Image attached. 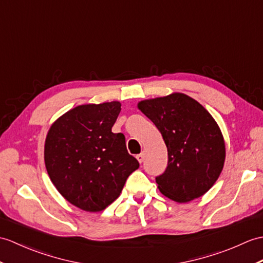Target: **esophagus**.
I'll list each match as a JSON object with an SVG mask.
<instances>
[{"label": "esophagus", "mask_w": 263, "mask_h": 263, "mask_svg": "<svg viewBox=\"0 0 263 263\" xmlns=\"http://www.w3.org/2000/svg\"><path fill=\"white\" fill-rule=\"evenodd\" d=\"M137 159H138V161L141 163L143 160H144V155L143 154H139V155H137Z\"/></svg>", "instance_id": "1"}]
</instances>
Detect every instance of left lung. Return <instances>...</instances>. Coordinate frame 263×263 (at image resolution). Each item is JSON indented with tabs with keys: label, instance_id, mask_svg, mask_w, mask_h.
<instances>
[{
	"label": "left lung",
	"instance_id": "1",
	"mask_svg": "<svg viewBox=\"0 0 263 263\" xmlns=\"http://www.w3.org/2000/svg\"><path fill=\"white\" fill-rule=\"evenodd\" d=\"M138 107L160 131L168 150V166L156 177L164 196L186 203L209 192L222 173L225 143L216 121L182 93L139 102Z\"/></svg>",
	"mask_w": 263,
	"mask_h": 263
}]
</instances>
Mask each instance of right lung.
Returning <instances> with one entry per match:
<instances>
[{"mask_svg": "<svg viewBox=\"0 0 263 263\" xmlns=\"http://www.w3.org/2000/svg\"><path fill=\"white\" fill-rule=\"evenodd\" d=\"M120 112V102L85 104L62 115L48 131L47 173L57 191L83 211L105 210L139 168L124 134L112 132Z\"/></svg>", "mask_w": 263, "mask_h": 263, "instance_id": "add662e5", "label": "right lung"}]
</instances>
